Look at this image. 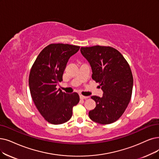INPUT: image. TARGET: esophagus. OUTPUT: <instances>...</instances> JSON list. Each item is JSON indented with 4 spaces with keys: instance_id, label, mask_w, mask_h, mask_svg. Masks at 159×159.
I'll use <instances>...</instances> for the list:
<instances>
[{
    "instance_id": "1",
    "label": "esophagus",
    "mask_w": 159,
    "mask_h": 159,
    "mask_svg": "<svg viewBox=\"0 0 159 159\" xmlns=\"http://www.w3.org/2000/svg\"><path fill=\"white\" fill-rule=\"evenodd\" d=\"M80 98L81 99H86V98H87L89 97H85V96H84V95H80Z\"/></svg>"
}]
</instances>
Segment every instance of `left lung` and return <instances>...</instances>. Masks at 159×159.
I'll return each mask as SVG.
<instances>
[{
    "label": "left lung",
    "mask_w": 159,
    "mask_h": 159,
    "mask_svg": "<svg viewBox=\"0 0 159 159\" xmlns=\"http://www.w3.org/2000/svg\"><path fill=\"white\" fill-rule=\"evenodd\" d=\"M80 51L90 63L93 80L100 84L104 92L102 97H91L97 106L89 116L102 125L115 122L125 112L132 97L133 76L129 63L110 46L81 47Z\"/></svg>",
    "instance_id": "obj_1"
}]
</instances>
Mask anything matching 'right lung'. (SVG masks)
I'll list each match as a JSON object with an SVG mask.
<instances>
[{"label":"right lung","mask_w":159,"mask_h":159,"mask_svg":"<svg viewBox=\"0 0 159 159\" xmlns=\"http://www.w3.org/2000/svg\"><path fill=\"white\" fill-rule=\"evenodd\" d=\"M80 48L67 43H51L42 50L30 69L31 97L38 110L51 124L67 122L72 117L73 107L80 101L77 93L68 94L56 88L62 81L68 59Z\"/></svg>","instance_id":"add662e5"}]
</instances>
